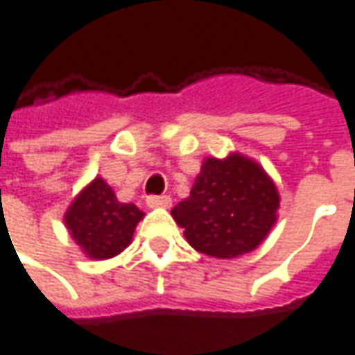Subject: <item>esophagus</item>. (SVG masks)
I'll use <instances>...</instances> for the list:
<instances>
[{
    "label": "esophagus",
    "mask_w": 355,
    "mask_h": 355,
    "mask_svg": "<svg viewBox=\"0 0 355 355\" xmlns=\"http://www.w3.org/2000/svg\"><path fill=\"white\" fill-rule=\"evenodd\" d=\"M149 208H171V198L168 196H149L147 198Z\"/></svg>",
    "instance_id": "34e87169"
}]
</instances>
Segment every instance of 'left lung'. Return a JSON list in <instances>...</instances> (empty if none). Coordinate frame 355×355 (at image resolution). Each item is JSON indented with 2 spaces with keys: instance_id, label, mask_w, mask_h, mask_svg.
Wrapping results in <instances>:
<instances>
[{
  "instance_id": "obj_1",
  "label": "left lung",
  "mask_w": 355,
  "mask_h": 355,
  "mask_svg": "<svg viewBox=\"0 0 355 355\" xmlns=\"http://www.w3.org/2000/svg\"><path fill=\"white\" fill-rule=\"evenodd\" d=\"M279 192L254 159L206 157L190 196L171 209L188 245L211 259H237L259 247L278 219Z\"/></svg>"
}]
</instances>
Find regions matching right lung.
<instances>
[{
	"label": "right lung",
	"instance_id": "right-lung-1",
	"mask_svg": "<svg viewBox=\"0 0 355 355\" xmlns=\"http://www.w3.org/2000/svg\"><path fill=\"white\" fill-rule=\"evenodd\" d=\"M144 216L136 204L120 202L107 180L96 177L73 198L64 223L87 259L107 260L132 243Z\"/></svg>",
	"mask_w": 355,
	"mask_h": 355
}]
</instances>
